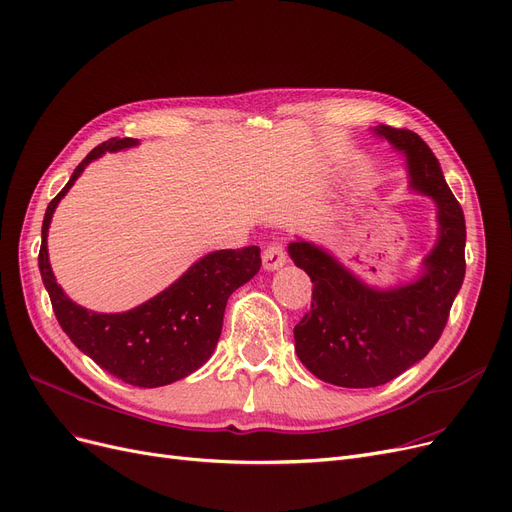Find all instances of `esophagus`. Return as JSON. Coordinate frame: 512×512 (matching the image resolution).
<instances>
[{"mask_svg": "<svg viewBox=\"0 0 512 512\" xmlns=\"http://www.w3.org/2000/svg\"><path fill=\"white\" fill-rule=\"evenodd\" d=\"M261 259H263V268L268 272H274L286 263V251L280 242H272L270 247H265Z\"/></svg>", "mask_w": 512, "mask_h": 512, "instance_id": "34e87169", "label": "esophagus"}]
</instances>
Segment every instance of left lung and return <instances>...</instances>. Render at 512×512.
<instances>
[{
    "label": "left lung",
    "mask_w": 512,
    "mask_h": 512,
    "mask_svg": "<svg viewBox=\"0 0 512 512\" xmlns=\"http://www.w3.org/2000/svg\"><path fill=\"white\" fill-rule=\"evenodd\" d=\"M374 133L406 154L412 188L435 201L439 240L418 280L387 291L364 284L316 244H288L314 282L311 309L295 326L299 360L320 381L349 389L385 385L425 358L446 328L466 270L464 213L431 148L410 129L379 125Z\"/></svg>",
    "instance_id": "1"
}]
</instances>
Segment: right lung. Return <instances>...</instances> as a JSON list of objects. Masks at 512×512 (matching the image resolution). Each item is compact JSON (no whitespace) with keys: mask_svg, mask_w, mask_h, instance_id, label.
<instances>
[{"mask_svg":"<svg viewBox=\"0 0 512 512\" xmlns=\"http://www.w3.org/2000/svg\"><path fill=\"white\" fill-rule=\"evenodd\" d=\"M136 144L133 138H110L77 165L69 184L54 196L43 217L39 272L56 320L69 339L123 383L152 389L184 379L211 358L228 297L259 272L261 251L244 247L209 253L163 293L123 314H96L73 303L56 282L48 259V228L54 209L94 159Z\"/></svg>","mask_w":512,"mask_h":512,"instance_id":"1","label":"right lung"}]
</instances>
